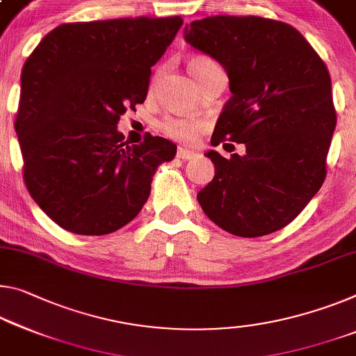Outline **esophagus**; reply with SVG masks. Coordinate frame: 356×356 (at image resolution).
Wrapping results in <instances>:
<instances>
[{
  "instance_id": "obj_1",
  "label": "esophagus",
  "mask_w": 356,
  "mask_h": 356,
  "mask_svg": "<svg viewBox=\"0 0 356 356\" xmlns=\"http://www.w3.org/2000/svg\"><path fill=\"white\" fill-rule=\"evenodd\" d=\"M195 155H196L195 152H191L188 149H184V147L177 149V158H180V160H191Z\"/></svg>"
}]
</instances>
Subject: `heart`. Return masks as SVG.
Here are the masks:
<instances>
[{"label":"heart","instance_id":"b5f03b06","mask_svg":"<svg viewBox=\"0 0 356 356\" xmlns=\"http://www.w3.org/2000/svg\"><path fill=\"white\" fill-rule=\"evenodd\" d=\"M213 61L207 56H193L188 61V70L191 76L196 77L200 74V71L204 70L206 66L212 65ZM204 128V122L196 120V118H166L161 123V131L176 140H184V143H190L193 140L201 129Z\"/></svg>","mask_w":356,"mask_h":356}]
</instances>
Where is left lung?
<instances>
[{"label": "left lung", "mask_w": 356, "mask_h": 356, "mask_svg": "<svg viewBox=\"0 0 356 356\" xmlns=\"http://www.w3.org/2000/svg\"><path fill=\"white\" fill-rule=\"evenodd\" d=\"M184 38L229 79L233 97L211 144L245 145L229 160L206 152L216 176L196 196L202 211L241 238L286 227L326 176L336 128L328 70L300 31L263 17H207L185 26Z\"/></svg>", "instance_id": "left-lung-1"}]
</instances>
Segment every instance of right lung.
I'll list each match as a JSON object with an SVG mask.
<instances>
[{
	"label": "right lung",
	"instance_id": "right-lung-1",
	"mask_svg": "<svg viewBox=\"0 0 356 356\" xmlns=\"http://www.w3.org/2000/svg\"><path fill=\"white\" fill-rule=\"evenodd\" d=\"M184 20L115 19L65 24L25 61L15 133L31 198L54 222L103 236L138 216L156 168L177 145L145 134L129 145L120 115L145 101L150 67Z\"/></svg>",
	"mask_w": 356,
	"mask_h": 356
}]
</instances>
